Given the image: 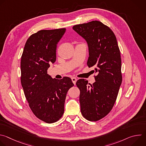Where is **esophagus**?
Instances as JSON below:
<instances>
[{"label": "esophagus", "mask_w": 146, "mask_h": 146, "mask_svg": "<svg viewBox=\"0 0 146 146\" xmlns=\"http://www.w3.org/2000/svg\"><path fill=\"white\" fill-rule=\"evenodd\" d=\"M72 82H73V84L75 85L76 83V81L77 80V79L76 78V77H72Z\"/></svg>", "instance_id": "esophagus-1"}]
</instances>
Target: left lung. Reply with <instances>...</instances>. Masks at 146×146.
I'll return each instance as SVG.
<instances>
[{"label": "left lung", "instance_id": "left-lung-1", "mask_svg": "<svg viewBox=\"0 0 146 146\" xmlns=\"http://www.w3.org/2000/svg\"><path fill=\"white\" fill-rule=\"evenodd\" d=\"M73 29L87 41V65L98 73L92 85L86 79L76 82L82 115L96 121L108 115L115 102L122 82L120 51L113 32L98 21L74 25Z\"/></svg>", "mask_w": 146, "mask_h": 146}]
</instances>
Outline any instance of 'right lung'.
I'll return each mask as SVG.
<instances>
[{
  "mask_svg": "<svg viewBox=\"0 0 146 146\" xmlns=\"http://www.w3.org/2000/svg\"><path fill=\"white\" fill-rule=\"evenodd\" d=\"M66 28L41 30L25 43L21 60V82L33 113L47 123L59 120L64 113L68 90L74 86L70 78H52L47 74L56 60L57 44Z\"/></svg>",
  "mask_w": 146,
  "mask_h": 146,
  "instance_id": "1",
  "label": "right lung"
}]
</instances>
